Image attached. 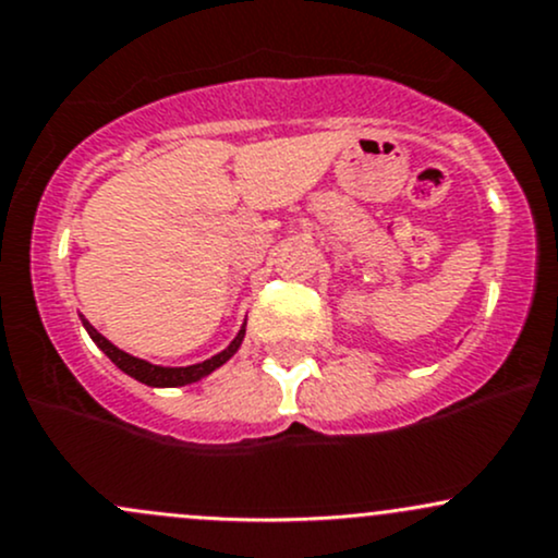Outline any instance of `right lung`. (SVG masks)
Listing matches in <instances>:
<instances>
[{"instance_id": "add662e5", "label": "right lung", "mask_w": 558, "mask_h": 558, "mask_svg": "<svg viewBox=\"0 0 558 558\" xmlns=\"http://www.w3.org/2000/svg\"><path fill=\"white\" fill-rule=\"evenodd\" d=\"M82 325H85V329L89 332V338L95 340V345H98L100 351L106 353V356L111 359L113 364H117L122 373H128L130 377H135V380L146 383V386H157V388H172V386H189V383L199 380V377H205L213 373V369H218L220 364H226L229 359L236 353L239 345H242V338H244V327L239 329L236 338L231 340V345L226 351H220L218 356L207 359V362L202 364H191V367H157V364H148L143 362V359H135L130 356V353L119 351L117 345L109 343V340L104 338V335L98 332L93 325H89L87 319H82Z\"/></svg>"}]
</instances>
